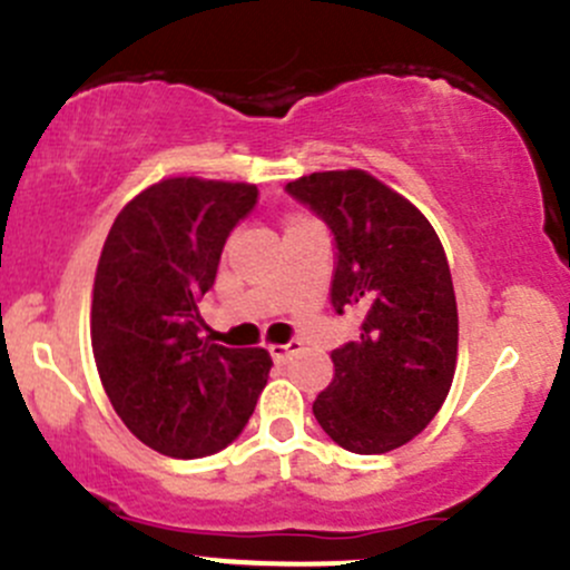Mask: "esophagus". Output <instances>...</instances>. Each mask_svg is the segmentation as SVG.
I'll return each mask as SVG.
<instances>
[{
	"label": "esophagus",
	"instance_id": "1",
	"mask_svg": "<svg viewBox=\"0 0 570 570\" xmlns=\"http://www.w3.org/2000/svg\"><path fill=\"white\" fill-rule=\"evenodd\" d=\"M297 350H301V341H297V338L286 341V344H273V346H267L269 357H273L275 363H286L292 355H295Z\"/></svg>",
	"mask_w": 570,
	"mask_h": 570
}]
</instances>
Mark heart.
Listing matches in <instances>:
<instances>
[{
    "instance_id": "b5f03b06",
    "label": "heart",
    "mask_w": 570,
    "mask_h": 570,
    "mask_svg": "<svg viewBox=\"0 0 570 570\" xmlns=\"http://www.w3.org/2000/svg\"><path fill=\"white\" fill-rule=\"evenodd\" d=\"M303 224H308V220H292L289 229H295V226H303Z\"/></svg>"
}]
</instances>
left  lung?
Wrapping results in <instances>:
<instances>
[{
	"mask_svg": "<svg viewBox=\"0 0 570 570\" xmlns=\"http://www.w3.org/2000/svg\"><path fill=\"white\" fill-rule=\"evenodd\" d=\"M331 229V303L361 335L331 352L314 417L344 451L387 453L429 426L456 371L459 311L440 237L417 207L361 169L286 185Z\"/></svg>",
	"mask_w": 570,
	"mask_h": 570,
	"instance_id": "obj_1",
	"label": "left lung"
}]
</instances>
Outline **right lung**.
I'll return each instance as SVG.
<instances>
[{
  "label": "right lung",
  "instance_id": "obj_1",
  "mask_svg": "<svg viewBox=\"0 0 570 570\" xmlns=\"http://www.w3.org/2000/svg\"><path fill=\"white\" fill-rule=\"evenodd\" d=\"M256 199V185L171 177L141 190L106 237L92 292L95 363L125 426L164 456L218 453L267 385V352L209 344L196 308Z\"/></svg>",
  "mask_w": 570,
  "mask_h": 570
}]
</instances>
